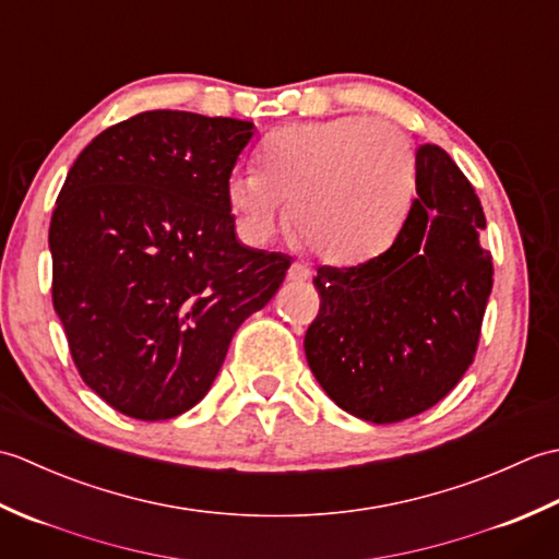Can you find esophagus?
<instances>
[{"label":"esophagus","mask_w":559,"mask_h":559,"mask_svg":"<svg viewBox=\"0 0 559 559\" xmlns=\"http://www.w3.org/2000/svg\"><path fill=\"white\" fill-rule=\"evenodd\" d=\"M307 278H310V269L295 261V264L288 269V281H290V283H302V281H307Z\"/></svg>","instance_id":"obj_1"}]
</instances>
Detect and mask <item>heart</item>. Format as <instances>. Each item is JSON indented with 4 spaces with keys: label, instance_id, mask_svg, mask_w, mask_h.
Here are the masks:
<instances>
[{
    "label": "heart",
    "instance_id": "heart-1",
    "mask_svg": "<svg viewBox=\"0 0 559 559\" xmlns=\"http://www.w3.org/2000/svg\"><path fill=\"white\" fill-rule=\"evenodd\" d=\"M415 197V151L399 127L362 115L281 127L235 173L228 204L252 240L288 218L331 264H358L396 240Z\"/></svg>",
    "mask_w": 559,
    "mask_h": 559
}]
</instances>
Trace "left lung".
I'll return each instance as SVG.
<instances>
[{
    "mask_svg": "<svg viewBox=\"0 0 559 559\" xmlns=\"http://www.w3.org/2000/svg\"><path fill=\"white\" fill-rule=\"evenodd\" d=\"M415 192L394 245L365 264L319 266L305 355L326 396L355 418H413L459 384L492 290L485 213L444 148L415 151Z\"/></svg>",
    "mask_w": 559,
    "mask_h": 559,
    "instance_id": "8db88e82",
    "label": "left lung"
}]
</instances>
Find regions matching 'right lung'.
Listing matches in <instances>:
<instances>
[{"label": "right lung", "instance_id": "obj_1", "mask_svg": "<svg viewBox=\"0 0 559 559\" xmlns=\"http://www.w3.org/2000/svg\"><path fill=\"white\" fill-rule=\"evenodd\" d=\"M254 124L151 110L79 153L50 223L52 305L79 374L136 420L209 394L290 257L235 235L228 180Z\"/></svg>", "mask_w": 559, "mask_h": 559}]
</instances>
